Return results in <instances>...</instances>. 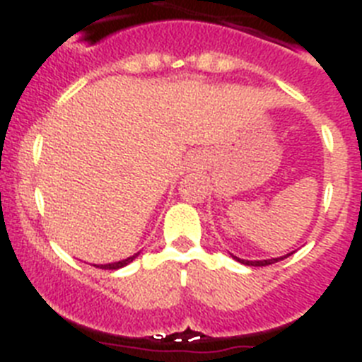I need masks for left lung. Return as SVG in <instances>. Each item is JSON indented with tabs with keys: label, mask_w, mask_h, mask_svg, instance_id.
Listing matches in <instances>:
<instances>
[{
	"label": "left lung",
	"mask_w": 362,
	"mask_h": 362,
	"mask_svg": "<svg viewBox=\"0 0 362 362\" xmlns=\"http://www.w3.org/2000/svg\"><path fill=\"white\" fill-rule=\"evenodd\" d=\"M288 255H290V254H288ZM233 257H235V255H233ZM284 257H286V255H284ZM284 257H277V259H264V261H245V259H239V257H235V259H238L239 263L248 264V267H268V264L277 263V261H279V259H284Z\"/></svg>",
	"instance_id": "1"
}]
</instances>
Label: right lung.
I'll use <instances>...</instances> for the list:
<instances>
[{
    "instance_id": "1",
    "label": "right lung",
    "mask_w": 362,
    "mask_h": 362,
    "mask_svg": "<svg viewBox=\"0 0 362 362\" xmlns=\"http://www.w3.org/2000/svg\"><path fill=\"white\" fill-rule=\"evenodd\" d=\"M137 257V254L136 255H132V257H129V259H124V261H117V263H108V264H99L98 268H103V270H117V268H123V267H127V264L129 263H132L134 259Z\"/></svg>"
}]
</instances>
